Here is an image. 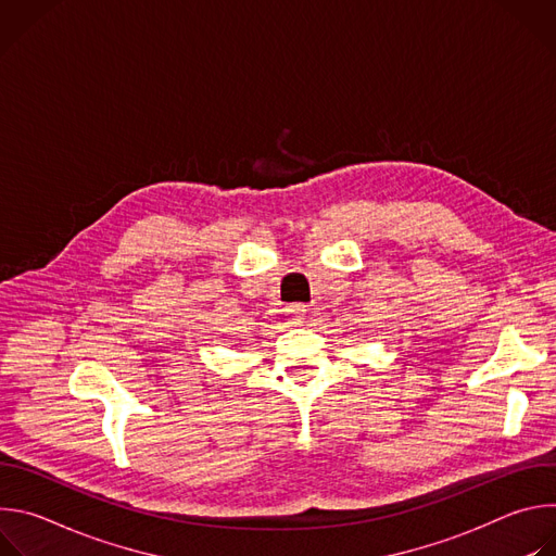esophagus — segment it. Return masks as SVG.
I'll return each instance as SVG.
<instances>
[{
    "label": "esophagus",
    "instance_id": "34e87169",
    "mask_svg": "<svg viewBox=\"0 0 556 556\" xmlns=\"http://www.w3.org/2000/svg\"><path fill=\"white\" fill-rule=\"evenodd\" d=\"M305 309H307V307H305L303 303H294V305H290V307H288L286 312H288V314L292 316V319H294V321H299V319H303V314H305Z\"/></svg>",
    "mask_w": 556,
    "mask_h": 556
}]
</instances>
